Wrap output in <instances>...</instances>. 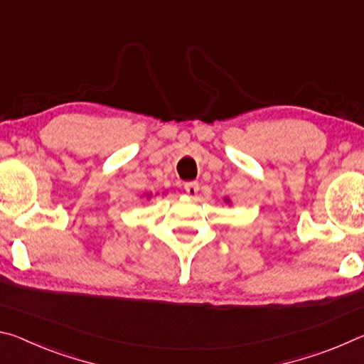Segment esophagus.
Instances as JSON below:
<instances>
[{"label":"esophagus","instance_id":"34e87169","mask_svg":"<svg viewBox=\"0 0 364 364\" xmlns=\"http://www.w3.org/2000/svg\"><path fill=\"white\" fill-rule=\"evenodd\" d=\"M184 191H186V194L189 197H196L197 194H199V183H196V181L186 183V186H184Z\"/></svg>","mask_w":364,"mask_h":364}]
</instances>
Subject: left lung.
Instances as JSON below:
<instances>
[{"instance_id": "1", "label": "left lung", "mask_w": 364, "mask_h": 364, "mask_svg": "<svg viewBox=\"0 0 364 364\" xmlns=\"http://www.w3.org/2000/svg\"><path fill=\"white\" fill-rule=\"evenodd\" d=\"M226 202H230V199H226Z\"/></svg>"}]
</instances>
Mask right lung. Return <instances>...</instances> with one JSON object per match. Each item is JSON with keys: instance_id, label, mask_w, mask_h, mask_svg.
<instances>
[{"instance_id": "obj_1", "label": "right lung", "mask_w": 364, "mask_h": 364, "mask_svg": "<svg viewBox=\"0 0 364 364\" xmlns=\"http://www.w3.org/2000/svg\"><path fill=\"white\" fill-rule=\"evenodd\" d=\"M149 197H151V194H147V199H149Z\"/></svg>"}]
</instances>
